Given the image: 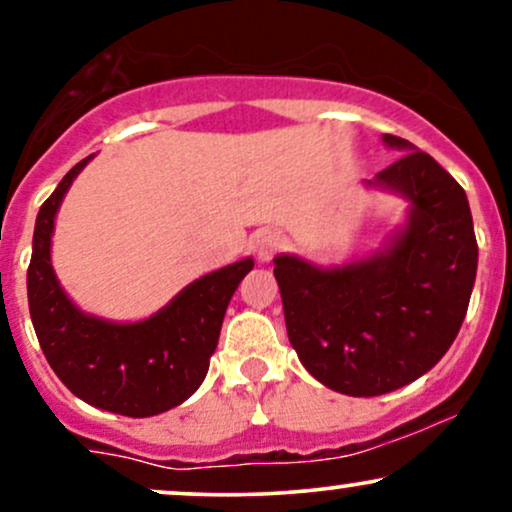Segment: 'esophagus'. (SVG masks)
Listing matches in <instances>:
<instances>
[{"label": "esophagus", "instance_id": "1", "mask_svg": "<svg viewBox=\"0 0 512 512\" xmlns=\"http://www.w3.org/2000/svg\"><path fill=\"white\" fill-rule=\"evenodd\" d=\"M286 248V238L279 231H264L255 240V250L260 260H272L276 252Z\"/></svg>", "mask_w": 512, "mask_h": 512}]
</instances>
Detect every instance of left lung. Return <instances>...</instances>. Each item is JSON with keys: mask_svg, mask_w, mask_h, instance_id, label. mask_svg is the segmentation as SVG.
Wrapping results in <instances>:
<instances>
[{"mask_svg": "<svg viewBox=\"0 0 512 512\" xmlns=\"http://www.w3.org/2000/svg\"><path fill=\"white\" fill-rule=\"evenodd\" d=\"M383 139L404 154L368 185L411 204L392 243L332 269L274 260L291 346L313 378L351 397L385 395L436 366L467 315L479 260L460 182L407 139Z\"/></svg>", "mask_w": 512, "mask_h": 512, "instance_id": "8db88e82", "label": "left lung"}]
</instances>
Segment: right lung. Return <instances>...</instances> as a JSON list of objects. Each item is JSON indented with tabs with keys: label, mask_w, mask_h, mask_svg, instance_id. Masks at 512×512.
I'll list each match as a JSON object with an SVG mask.
<instances>
[{
	"label": "right lung",
	"mask_w": 512,
	"mask_h": 512,
	"mask_svg": "<svg viewBox=\"0 0 512 512\" xmlns=\"http://www.w3.org/2000/svg\"><path fill=\"white\" fill-rule=\"evenodd\" d=\"M88 161L76 163L38 211L28 308L50 368L76 397L144 419L178 407L202 385L231 296L255 262L248 257L199 276L149 320L120 325L81 313L57 281L50 243L57 209Z\"/></svg>",
	"instance_id": "obj_1"
}]
</instances>
